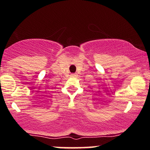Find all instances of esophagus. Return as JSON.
I'll list each match as a JSON object with an SVG mask.
<instances>
[{
    "label": "esophagus",
    "instance_id": "obj_1",
    "mask_svg": "<svg viewBox=\"0 0 150 150\" xmlns=\"http://www.w3.org/2000/svg\"><path fill=\"white\" fill-rule=\"evenodd\" d=\"M70 76H71L72 77H77V75H76V74H75V73H73V74H71V75H70Z\"/></svg>",
    "mask_w": 150,
    "mask_h": 150
}]
</instances>
